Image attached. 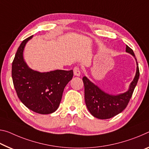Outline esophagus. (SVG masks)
<instances>
[{"label": "esophagus", "mask_w": 149, "mask_h": 149, "mask_svg": "<svg viewBox=\"0 0 149 149\" xmlns=\"http://www.w3.org/2000/svg\"><path fill=\"white\" fill-rule=\"evenodd\" d=\"M74 74L76 76H79L81 74V70L79 69V67L78 66H75L74 68Z\"/></svg>", "instance_id": "obj_1"}]
</instances>
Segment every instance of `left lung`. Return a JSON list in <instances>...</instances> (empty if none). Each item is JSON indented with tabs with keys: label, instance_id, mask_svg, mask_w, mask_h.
Masks as SVG:
<instances>
[{
	"label": "left lung",
	"instance_id": "1",
	"mask_svg": "<svg viewBox=\"0 0 149 149\" xmlns=\"http://www.w3.org/2000/svg\"><path fill=\"white\" fill-rule=\"evenodd\" d=\"M126 52L133 55L134 52L127 46ZM135 77L130 85L129 89L125 93L119 95H110L101 91L86 77H84L85 101L89 111L96 118L100 119H110L122 112L128 105L139 78V69L138 63Z\"/></svg>",
	"mask_w": 149,
	"mask_h": 149
}]
</instances>
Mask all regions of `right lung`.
Wrapping results in <instances>:
<instances>
[{
  "instance_id": "right-lung-1",
  "label": "right lung",
  "mask_w": 149,
  "mask_h": 149,
  "mask_svg": "<svg viewBox=\"0 0 149 149\" xmlns=\"http://www.w3.org/2000/svg\"><path fill=\"white\" fill-rule=\"evenodd\" d=\"M32 36L24 40L12 65V77L18 98L29 109L39 114H49L60 105L64 87L72 79L73 70L40 73L28 67L23 50Z\"/></svg>"
}]
</instances>
